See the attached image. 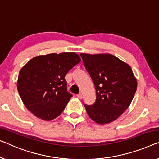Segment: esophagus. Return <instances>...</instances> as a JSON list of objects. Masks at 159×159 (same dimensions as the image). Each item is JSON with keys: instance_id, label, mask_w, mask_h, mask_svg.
Masks as SVG:
<instances>
[{"instance_id": "obj_1", "label": "esophagus", "mask_w": 159, "mask_h": 159, "mask_svg": "<svg viewBox=\"0 0 159 159\" xmlns=\"http://www.w3.org/2000/svg\"><path fill=\"white\" fill-rule=\"evenodd\" d=\"M77 97L79 98H80V99H81L82 98H83V95H82V93H79V94H78L77 95Z\"/></svg>"}]
</instances>
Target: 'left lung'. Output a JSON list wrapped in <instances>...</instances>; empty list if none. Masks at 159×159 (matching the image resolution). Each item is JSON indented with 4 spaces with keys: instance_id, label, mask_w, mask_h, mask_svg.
Returning <instances> with one entry per match:
<instances>
[{
    "instance_id": "obj_1",
    "label": "left lung",
    "mask_w": 159,
    "mask_h": 159,
    "mask_svg": "<svg viewBox=\"0 0 159 159\" xmlns=\"http://www.w3.org/2000/svg\"><path fill=\"white\" fill-rule=\"evenodd\" d=\"M96 89L93 105L86 112L98 124L113 122L129 108L137 89V80L129 64L109 53H80Z\"/></svg>"
}]
</instances>
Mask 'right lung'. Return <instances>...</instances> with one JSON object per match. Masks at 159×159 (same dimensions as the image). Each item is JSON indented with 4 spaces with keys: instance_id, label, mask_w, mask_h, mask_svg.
Returning <instances> with one entry per match:
<instances>
[{
    "instance_id": "add662e5",
    "label": "right lung",
    "mask_w": 159,
    "mask_h": 159,
    "mask_svg": "<svg viewBox=\"0 0 159 159\" xmlns=\"http://www.w3.org/2000/svg\"><path fill=\"white\" fill-rule=\"evenodd\" d=\"M73 52L33 58L19 73L17 89L27 109L45 120L58 117L73 96L67 91L65 76L80 62Z\"/></svg>"
}]
</instances>
